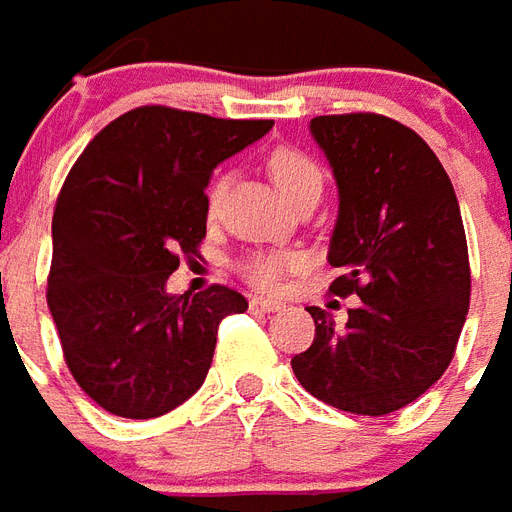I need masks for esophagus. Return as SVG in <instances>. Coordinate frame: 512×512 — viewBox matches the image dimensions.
<instances>
[{
    "mask_svg": "<svg viewBox=\"0 0 512 512\" xmlns=\"http://www.w3.org/2000/svg\"><path fill=\"white\" fill-rule=\"evenodd\" d=\"M276 309H282L279 301H271V298H249V312L268 314V312H276Z\"/></svg>",
    "mask_w": 512,
    "mask_h": 512,
    "instance_id": "esophagus-1",
    "label": "esophagus"
}]
</instances>
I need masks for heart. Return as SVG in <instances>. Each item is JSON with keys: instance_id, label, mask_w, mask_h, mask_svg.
Instances as JSON below:
<instances>
[{"instance_id": "heart-1", "label": "heart", "mask_w": 512, "mask_h": 512, "mask_svg": "<svg viewBox=\"0 0 512 512\" xmlns=\"http://www.w3.org/2000/svg\"><path fill=\"white\" fill-rule=\"evenodd\" d=\"M268 170L274 176L276 187L285 192V198L293 203L301 192L306 189L320 187L323 189V173L314 165L304 151L295 149H276L268 160ZM222 181H214L206 192V211L214 214L222 200ZM298 257L293 252H282V249H266V252H252L238 260V274L244 276L246 282L255 287H274L287 271H293Z\"/></svg>"}]
</instances>
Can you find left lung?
<instances>
[{
  "mask_svg": "<svg viewBox=\"0 0 512 512\" xmlns=\"http://www.w3.org/2000/svg\"><path fill=\"white\" fill-rule=\"evenodd\" d=\"M339 214L331 293L358 295L347 323L309 306L312 347L293 358L314 399L355 415H388L445 374L469 309V257L448 173L418 132L377 113L317 116Z\"/></svg>",
  "mask_w": 512,
  "mask_h": 512,
  "instance_id": "obj_1",
  "label": "left lung"
}]
</instances>
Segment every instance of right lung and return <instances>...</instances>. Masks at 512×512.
<instances>
[{
    "instance_id": "obj_1",
    "label": "right lung",
    "mask_w": 512,
    "mask_h": 512,
    "mask_svg": "<svg viewBox=\"0 0 512 512\" xmlns=\"http://www.w3.org/2000/svg\"><path fill=\"white\" fill-rule=\"evenodd\" d=\"M274 121L214 119L146 105L83 149L54 211L48 309L75 382L119 418H160L198 391L225 314V285L168 293L179 255L206 236V187L219 162Z\"/></svg>"
}]
</instances>
